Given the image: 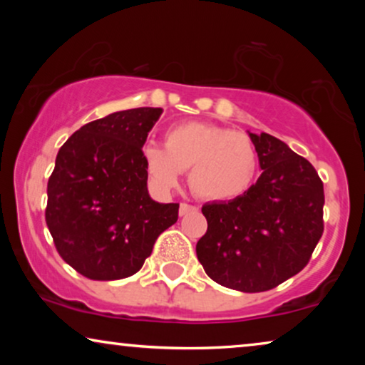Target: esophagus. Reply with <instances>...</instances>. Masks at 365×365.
<instances>
[{"label":"esophagus","instance_id":"obj_1","mask_svg":"<svg viewBox=\"0 0 365 365\" xmlns=\"http://www.w3.org/2000/svg\"><path fill=\"white\" fill-rule=\"evenodd\" d=\"M191 211H196V207L191 206V204H186V202H181L179 204V216H186Z\"/></svg>","mask_w":365,"mask_h":365}]
</instances>
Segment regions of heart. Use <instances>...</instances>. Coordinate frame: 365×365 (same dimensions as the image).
I'll use <instances>...</instances> for the list:
<instances>
[{
	"instance_id": "1",
	"label": "heart",
	"mask_w": 365,
	"mask_h": 365,
	"mask_svg": "<svg viewBox=\"0 0 365 365\" xmlns=\"http://www.w3.org/2000/svg\"><path fill=\"white\" fill-rule=\"evenodd\" d=\"M143 161L154 186L168 192L189 171V186L206 201L242 196L257 174V151L246 134L207 123H184L166 134V148L148 143Z\"/></svg>"
}]
</instances>
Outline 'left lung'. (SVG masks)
I'll return each instance as SVG.
<instances>
[{"mask_svg":"<svg viewBox=\"0 0 365 365\" xmlns=\"http://www.w3.org/2000/svg\"><path fill=\"white\" fill-rule=\"evenodd\" d=\"M249 133L262 174L242 196L207 202L196 254L212 281L264 292L301 272L322 236L324 186L316 169L281 139Z\"/></svg>","mask_w":365,"mask_h":365,"instance_id":"1","label":"left lung"}]
</instances>
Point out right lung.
Here are the masks:
<instances>
[{"label":"right lung","mask_w":365,"mask_h":365,"mask_svg":"<svg viewBox=\"0 0 365 365\" xmlns=\"http://www.w3.org/2000/svg\"><path fill=\"white\" fill-rule=\"evenodd\" d=\"M163 108L111 113L79 128L56 156L48 181L46 224L59 256L84 277L136 274L179 204L148 191L143 146Z\"/></svg>","instance_id":"add662e5"}]
</instances>
